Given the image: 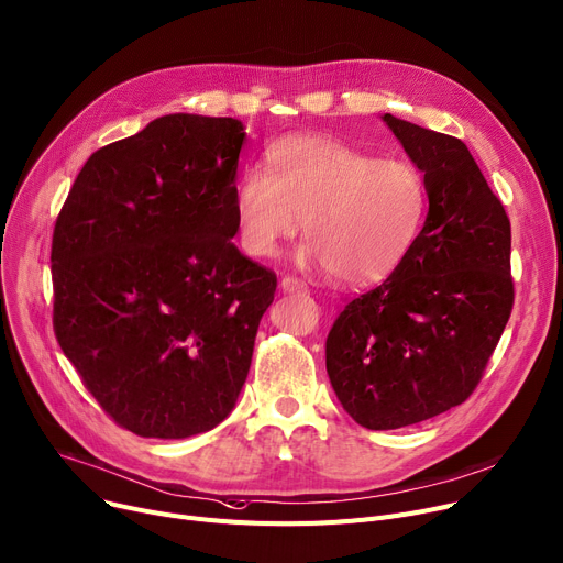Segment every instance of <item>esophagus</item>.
Listing matches in <instances>:
<instances>
[{
	"label": "esophagus",
	"mask_w": 563,
	"mask_h": 563,
	"mask_svg": "<svg viewBox=\"0 0 563 563\" xmlns=\"http://www.w3.org/2000/svg\"><path fill=\"white\" fill-rule=\"evenodd\" d=\"M280 289L287 291V294H298V291L306 289V285H303L301 280H298V278H294V276H285V278L280 280Z\"/></svg>",
	"instance_id": "34e87169"
}]
</instances>
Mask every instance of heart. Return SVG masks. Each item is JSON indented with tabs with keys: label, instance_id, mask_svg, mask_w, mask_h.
I'll use <instances>...</instances> for the list:
<instances>
[{
	"label": "heart",
	"instance_id": "obj_1",
	"mask_svg": "<svg viewBox=\"0 0 563 563\" xmlns=\"http://www.w3.org/2000/svg\"><path fill=\"white\" fill-rule=\"evenodd\" d=\"M251 165L235 187L246 253L269 257L303 229L298 262L346 283L389 276L415 244L426 214V180L405 158H373L336 137L296 135Z\"/></svg>",
	"mask_w": 563,
	"mask_h": 563
}]
</instances>
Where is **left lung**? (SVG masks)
<instances>
[{"label": "left lung", "instance_id": "obj_1", "mask_svg": "<svg viewBox=\"0 0 563 563\" xmlns=\"http://www.w3.org/2000/svg\"><path fill=\"white\" fill-rule=\"evenodd\" d=\"M383 120L423 172L428 214L391 276L353 298L325 340L330 385L368 430L462 405L514 306L509 217L466 144L389 112Z\"/></svg>", "mask_w": 563, "mask_h": 563}]
</instances>
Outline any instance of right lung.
<instances>
[{
	"instance_id": "add662e5",
	"label": "right lung",
	"mask_w": 563,
	"mask_h": 563,
	"mask_svg": "<svg viewBox=\"0 0 563 563\" xmlns=\"http://www.w3.org/2000/svg\"><path fill=\"white\" fill-rule=\"evenodd\" d=\"M244 137L233 118H158L95 152L56 219V340L133 434L212 430L249 376L276 274L233 244Z\"/></svg>"
}]
</instances>
